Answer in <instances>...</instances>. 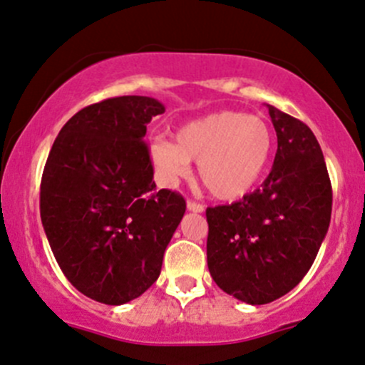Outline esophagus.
I'll return each instance as SVG.
<instances>
[{
    "label": "esophagus",
    "mask_w": 365,
    "mask_h": 365,
    "mask_svg": "<svg viewBox=\"0 0 365 365\" xmlns=\"http://www.w3.org/2000/svg\"><path fill=\"white\" fill-rule=\"evenodd\" d=\"M187 210L196 212V214H201V212L205 210V207H203V205H201V203H196V201L189 200V201H187Z\"/></svg>",
    "instance_id": "obj_1"
}]
</instances>
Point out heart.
I'll return each instance as SVG.
<instances>
[{"label": "heart", "instance_id": "b5f03b06", "mask_svg": "<svg viewBox=\"0 0 365 365\" xmlns=\"http://www.w3.org/2000/svg\"><path fill=\"white\" fill-rule=\"evenodd\" d=\"M274 135L258 115L219 110L187 123L176 143L157 137L150 157L165 185H175L197 162V178L212 197L233 201L246 196L264 176L271 160Z\"/></svg>", "mask_w": 365, "mask_h": 365}]
</instances>
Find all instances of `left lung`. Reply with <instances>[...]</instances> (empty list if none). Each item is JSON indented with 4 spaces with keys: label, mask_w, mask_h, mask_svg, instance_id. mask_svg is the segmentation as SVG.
Wrapping results in <instances>:
<instances>
[{
    "label": "left lung",
    "mask_w": 365,
    "mask_h": 365,
    "mask_svg": "<svg viewBox=\"0 0 365 365\" xmlns=\"http://www.w3.org/2000/svg\"><path fill=\"white\" fill-rule=\"evenodd\" d=\"M278 137L260 189L207 208V262L219 289L250 305L282 298L303 280L331 217V183L312 130L267 105Z\"/></svg>",
    "instance_id": "1"
}]
</instances>
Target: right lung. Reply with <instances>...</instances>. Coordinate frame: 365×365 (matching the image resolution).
<instances>
[{
  "instance_id": "right-lung-1",
  "label": "right lung",
  "mask_w": 365,
  "mask_h": 365,
  "mask_svg": "<svg viewBox=\"0 0 365 365\" xmlns=\"http://www.w3.org/2000/svg\"><path fill=\"white\" fill-rule=\"evenodd\" d=\"M155 98L88 105L60 130L41 182V219L67 280L87 298L123 305L157 282L185 200L157 190L146 125Z\"/></svg>"
}]
</instances>
